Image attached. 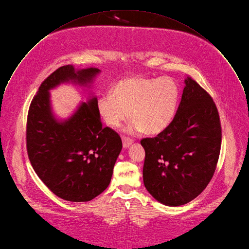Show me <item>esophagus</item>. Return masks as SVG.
Returning a JSON list of instances; mask_svg holds the SVG:
<instances>
[{"label": "esophagus", "mask_w": 249, "mask_h": 249, "mask_svg": "<svg viewBox=\"0 0 249 249\" xmlns=\"http://www.w3.org/2000/svg\"><path fill=\"white\" fill-rule=\"evenodd\" d=\"M122 140H123V146H124V149L128 148V147L132 144V142H133L131 139H129V138H127V137H124V136L122 137Z\"/></svg>", "instance_id": "1"}]
</instances>
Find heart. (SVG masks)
<instances>
[{"label": "heart", "mask_w": 249, "mask_h": 249, "mask_svg": "<svg viewBox=\"0 0 249 249\" xmlns=\"http://www.w3.org/2000/svg\"><path fill=\"white\" fill-rule=\"evenodd\" d=\"M179 88L169 77H132L120 81L111 94L102 95L97 108L104 122L118 128L128 118L127 132L143 131L156 135L172 122L178 101Z\"/></svg>", "instance_id": "1"}]
</instances>
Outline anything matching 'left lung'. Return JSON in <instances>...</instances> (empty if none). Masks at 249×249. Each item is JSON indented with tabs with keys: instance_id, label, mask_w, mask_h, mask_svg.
<instances>
[{
	"instance_id": "obj_1",
	"label": "left lung",
	"mask_w": 249,
	"mask_h": 249,
	"mask_svg": "<svg viewBox=\"0 0 249 249\" xmlns=\"http://www.w3.org/2000/svg\"><path fill=\"white\" fill-rule=\"evenodd\" d=\"M221 138L215 103L195 80L187 77L170 124L156 137L140 141L145 150L143 181L147 191L167 206L196 198L214 174Z\"/></svg>"
}]
</instances>
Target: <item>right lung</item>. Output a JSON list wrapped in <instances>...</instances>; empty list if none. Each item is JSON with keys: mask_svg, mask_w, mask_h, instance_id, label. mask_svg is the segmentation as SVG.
Returning a JSON list of instances; mask_svg holds the SVG:
<instances>
[{"mask_svg": "<svg viewBox=\"0 0 249 249\" xmlns=\"http://www.w3.org/2000/svg\"><path fill=\"white\" fill-rule=\"evenodd\" d=\"M99 73L93 67L62 66L42 83L29 108L30 162L46 186L65 200L89 201L106 190L123 144L116 131L103 127L96 96L82 102L69 118L59 120L53 114L50 90L66 83L89 88Z\"/></svg>", "mask_w": 249, "mask_h": 249, "instance_id": "obj_1", "label": "right lung"}]
</instances>
